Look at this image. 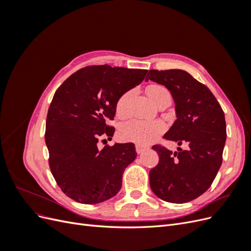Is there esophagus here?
Segmentation results:
<instances>
[{"label":"esophagus","instance_id":"34e87169","mask_svg":"<svg viewBox=\"0 0 251 251\" xmlns=\"http://www.w3.org/2000/svg\"><path fill=\"white\" fill-rule=\"evenodd\" d=\"M149 148L147 146H143V144L137 143L136 144V151H137V154H142L144 151H147Z\"/></svg>","mask_w":251,"mask_h":251}]
</instances>
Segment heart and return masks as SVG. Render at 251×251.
<instances>
[{"label":"heart","instance_id":"1","mask_svg":"<svg viewBox=\"0 0 251 251\" xmlns=\"http://www.w3.org/2000/svg\"><path fill=\"white\" fill-rule=\"evenodd\" d=\"M168 94H170L169 90L161 85H151L148 88V95L154 102ZM128 97L130 92H126L118 100L116 111L119 115L126 113ZM164 124L160 120H132L121 126L120 136L126 140L148 144L153 142L157 136L164 131Z\"/></svg>","mask_w":251,"mask_h":251}]
</instances>
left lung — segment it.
<instances>
[{"mask_svg":"<svg viewBox=\"0 0 251 251\" xmlns=\"http://www.w3.org/2000/svg\"><path fill=\"white\" fill-rule=\"evenodd\" d=\"M168 89L176 117L164 138L186 144L173 151L153 149L159 163L150 172L151 191L166 202L186 203L205 193L222 164L226 141L224 112L210 90L184 70H150L146 80Z\"/></svg>","mask_w":251,"mask_h":251,"instance_id":"8db88e82","label":"left lung"}]
</instances>
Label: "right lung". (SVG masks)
I'll list each match as a JSON object with an SVG mask.
<instances>
[{"instance_id":"right-lung-1","label":"right lung","mask_w":251,"mask_h":251,"mask_svg":"<svg viewBox=\"0 0 251 251\" xmlns=\"http://www.w3.org/2000/svg\"><path fill=\"white\" fill-rule=\"evenodd\" d=\"M148 70L108 65L73 73L53 96L45 140L49 165L60 189L74 201L97 204L121 188L123 175L137 153L135 144L115 143L100 150L103 135L113 137L107 121L115 116L119 98L138 86Z\"/></svg>"}]
</instances>
